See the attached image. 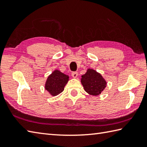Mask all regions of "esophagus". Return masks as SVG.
Instances as JSON below:
<instances>
[{
    "label": "esophagus",
    "instance_id": "1",
    "mask_svg": "<svg viewBox=\"0 0 147 147\" xmlns=\"http://www.w3.org/2000/svg\"><path fill=\"white\" fill-rule=\"evenodd\" d=\"M78 75V72H73V73H72V76L74 78H77Z\"/></svg>",
    "mask_w": 147,
    "mask_h": 147
}]
</instances>
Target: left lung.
Wrapping results in <instances>:
<instances>
[{
    "label": "left lung",
    "mask_w": 147,
    "mask_h": 147,
    "mask_svg": "<svg viewBox=\"0 0 147 147\" xmlns=\"http://www.w3.org/2000/svg\"><path fill=\"white\" fill-rule=\"evenodd\" d=\"M81 82L85 91L92 95H98L107 84L101 74L92 69H88L82 76Z\"/></svg>",
    "instance_id": "1"
}]
</instances>
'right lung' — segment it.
<instances>
[{
	"mask_svg": "<svg viewBox=\"0 0 147 147\" xmlns=\"http://www.w3.org/2000/svg\"><path fill=\"white\" fill-rule=\"evenodd\" d=\"M69 77L58 70H55L50 75L45 83V89L52 96H56L63 92Z\"/></svg>",
	"mask_w": 147,
	"mask_h": 147,
	"instance_id": "obj_1",
	"label": "right lung"
}]
</instances>
